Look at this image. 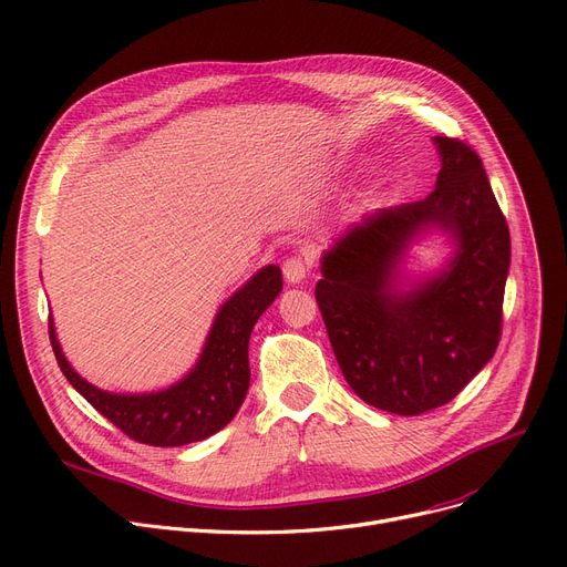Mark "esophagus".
Masks as SVG:
<instances>
[{
	"instance_id": "1",
	"label": "esophagus",
	"mask_w": 567,
	"mask_h": 567,
	"mask_svg": "<svg viewBox=\"0 0 567 567\" xmlns=\"http://www.w3.org/2000/svg\"><path fill=\"white\" fill-rule=\"evenodd\" d=\"M309 277V262L305 258L299 256H292L284 262V279L290 284V286H297L302 284L305 279Z\"/></svg>"
}]
</instances>
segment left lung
<instances>
[{
	"label": "left lung",
	"instance_id": "1",
	"mask_svg": "<svg viewBox=\"0 0 567 567\" xmlns=\"http://www.w3.org/2000/svg\"><path fill=\"white\" fill-rule=\"evenodd\" d=\"M432 142L442 159L435 189L346 228L316 284L346 382L363 403L401 416L446 405L485 369L511 268L508 224L481 157L457 140ZM435 229L452 256L435 274L405 276L409 249Z\"/></svg>",
	"mask_w": 567,
	"mask_h": 567
}]
</instances>
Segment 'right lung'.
<instances>
[{
	"label": "right lung",
	"mask_w": 567,
	"mask_h": 567,
	"mask_svg": "<svg viewBox=\"0 0 567 567\" xmlns=\"http://www.w3.org/2000/svg\"><path fill=\"white\" fill-rule=\"evenodd\" d=\"M281 292V270L265 265L219 307L194 369L176 384L151 393H112L75 373L63 357L50 318V343L61 373L127 437L151 446L208 440L238 414L249 389V337Z\"/></svg>",
	"instance_id": "obj_1"
}]
</instances>
